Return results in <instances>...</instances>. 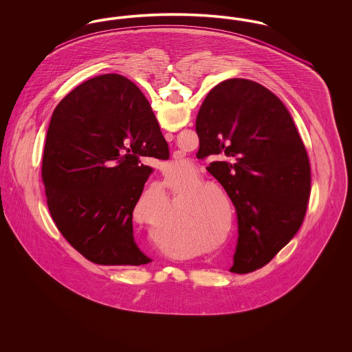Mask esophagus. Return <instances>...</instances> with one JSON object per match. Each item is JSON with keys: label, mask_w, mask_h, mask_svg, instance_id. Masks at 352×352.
Here are the masks:
<instances>
[{"label": "esophagus", "mask_w": 352, "mask_h": 352, "mask_svg": "<svg viewBox=\"0 0 352 352\" xmlns=\"http://www.w3.org/2000/svg\"><path fill=\"white\" fill-rule=\"evenodd\" d=\"M165 138H166V141H168V142H171L173 140H174V134L173 133H166L165 134ZM174 158H177L175 155H174Z\"/></svg>", "instance_id": "obj_1"}]
</instances>
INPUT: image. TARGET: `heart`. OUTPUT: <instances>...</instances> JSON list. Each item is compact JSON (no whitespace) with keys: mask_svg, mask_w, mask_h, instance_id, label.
<instances>
[{"mask_svg":"<svg viewBox=\"0 0 352 352\" xmlns=\"http://www.w3.org/2000/svg\"><path fill=\"white\" fill-rule=\"evenodd\" d=\"M198 181V177H194L191 181H179L174 184L175 201L171 206V210L164 218L153 221L151 226V234L158 243L168 244L171 240L177 239L184 228L181 220L179 207L177 198L184 195V191L192 182ZM186 191V190H185ZM222 197H220L218 194ZM228 204L226 205L225 203ZM227 206L230 210V221L232 220V203L227 191L212 181H203L190 187L184 195V214L187 218H192L201 227L199 231L206 234L210 243H217L224 231L227 220ZM226 243V239H224ZM220 244L217 250H220Z\"/></svg>","mask_w":352,"mask_h":352,"instance_id":"1","label":"heart"}]
</instances>
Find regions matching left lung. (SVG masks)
Masks as SVG:
<instances>
[{
	"label": "left lung",
	"instance_id": "obj_1",
	"mask_svg": "<svg viewBox=\"0 0 352 352\" xmlns=\"http://www.w3.org/2000/svg\"><path fill=\"white\" fill-rule=\"evenodd\" d=\"M201 158L234 203L239 239L232 273L263 268L294 237L311 191L306 149L284 102L261 84L228 79L215 85L197 118Z\"/></svg>",
	"mask_w": 352,
	"mask_h": 352
}]
</instances>
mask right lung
Wrapping results in <instances>:
<instances>
[{
  "mask_svg": "<svg viewBox=\"0 0 352 352\" xmlns=\"http://www.w3.org/2000/svg\"><path fill=\"white\" fill-rule=\"evenodd\" d=\"M168 145L151 105L129 79H89L60 101L46 134L42 182L56 228L99 265H145L134 241L133 210Z\"/></svg>",
  "mask_w": 352,
  "mask_h": 352,
  "instance_id": "right-lung-1",
  "label": "right lung"
}]
</instances>
